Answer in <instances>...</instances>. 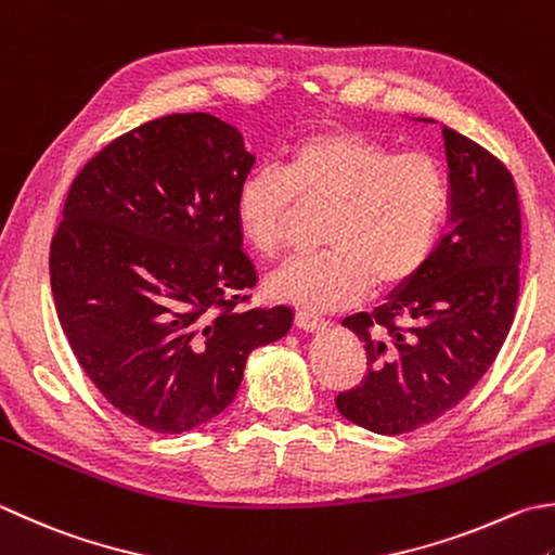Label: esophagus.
<instances>
[{"instance_id": "1", "label": "esophagus", "mask_w": 555, "mask_h": 555, "mask_svg": "<svg viewBox=\"0 0 555 555\" xmlns=\"http://www.w3.org/2000/svg\"><path fill=\"white\" fill-rule=\"evenodd\" d=\"M296 324H298V327H300L302 332H322L324 327H327L330 322L324 320V318H318V314L302 310V312L296 314Z\"/></svg>"}]
</instances>
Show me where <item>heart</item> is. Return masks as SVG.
<instances>
[{"instance_id":"obj_1","label":"heart","mask_w":555,"mask_h":555,"mask_svg":"<svg viewBox=\"0 0 555 555\" xmlns=\"http://www.w3.org/2000/svg\"><path fill=\"white\" fill-rule=\"evenodd\" d=\"M327 206L322 255L293 259L269 279L276 298L308 310L353 306L373 286L406 284L428 262L448 219L450 188L438 160L397 156L349 129L298 139L281 168L249 170L235 192V223L262 257L284 245L296 204Z\"/></svg>"}]
</instances>
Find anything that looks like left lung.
Listing matches in <instances>:
<instances>
[{"instance_id":"1","label":"left lung","mask_w":555,"mask_h":555,"mask_svg":"<svg viewBox=\"0 0 555 555\" xmlns=\"http://www.w3.org/2000/svg\"><path fill=\"white\" fill-rule=\"evenodd\" d=\"M442 139L448 233L385 306L344 320L365 344L367 371L361 385L336 397V409L379 436L416 430L457 406L495 361L515 320L522 257L515 180L476 141L444 125Z\"/></svg>"}]
</instances>
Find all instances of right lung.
<instances>
[{
    "instance_id": "right-lung-1",
    "label": "right lung",
    "mask_w": 555,
    "mask_h": 555,
    "mask_svg": "<svg viewBox=\"0 0 555 555\" xmlns=\"http://www.w3.org/2000/svg\"><path fill=\"white\" fill-rule=\"evenodd\" d=\"M255 160L223 119L168 115L107 144L64 202L50 247L64 336L101 395L154 433L219 416L247 356L293 327L284 306L233 310L257 284L233 214Z\"/></svg>"
}]
</instances>
